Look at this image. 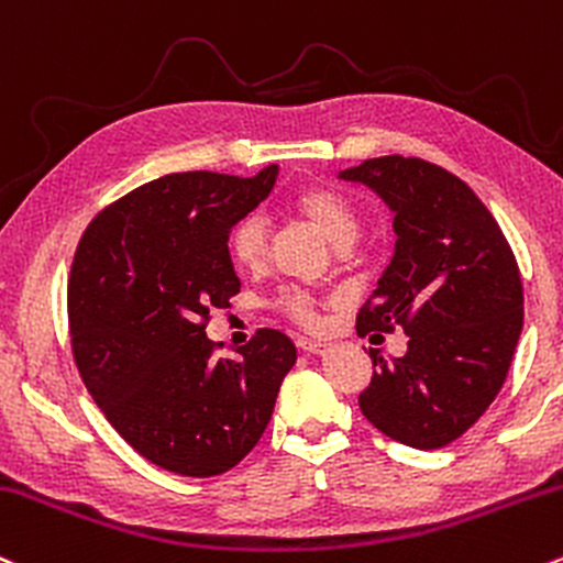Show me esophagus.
I'll list each match as a JSON object with an SVG mask.
<instances>
[{
	"label": "esophagus",
	"instance_id": "obj_1",
	"mask_svg": "<svg viewBox=\"0 0 563 563\" xmlns=\"http://www.w3.org/2000/svg\"><path fill=\"white\" fill-rule=\"evenodd\" d=\"M299 344L301 350L312 352V355H323L325 350H329V342H323V339H310V336H299Z\"/></svg>",
	"mask_w": 563,
	"mask_h": 563
}]
</instances>
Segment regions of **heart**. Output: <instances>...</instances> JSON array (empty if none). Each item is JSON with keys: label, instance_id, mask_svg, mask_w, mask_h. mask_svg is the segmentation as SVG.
<instances>
[{"label": "heart", "instance_id": "heart-1", "mask_svg": "<svg viewBox=\"0 0 563 563\" xmlns=\"http://www.w3.org/2000/svg\"><path fill=\"white\" fill-rule=\"evenodd\" d=\"M294 211L312 221L333 245H350L355 240L357 230H361V216H357L355 206L350 197L342 191L314 184V187H305L294 195L291 200ZM227 253H230L232 264L238 269H262L267 264V230H264L262 219L256 216H245L227 234ZM277 307L296 320V323L314 329L320 323L318 310H314L310 294L301 288H283L277 294Z\"/></svg>", "mask_w": 563, "mask_h": 563}]
</instances>
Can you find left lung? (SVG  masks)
I'll use <instances>...</instances> for the list:
<instances>
[{
	"instance_id": "left-lung-1",
	"label": "left lung",
	"mask_w": 563,
	"mask_h": 563,
	"mask_svg": "<svg viewBox=\"0 0 563 563\" xmlns=\"http://www.w3.org/2000/svg\"><path fill=\"white\" fill-rule=\"evenodd\" d=\"M339 178L372 187L393 208L398 234L357 333L409 336L400 357L372 350L376 372L357 404L393 441L441 449L503 390L523 325L518 262L489 208L441 165L387 154Z\"/></svg>"
}]
</instances>
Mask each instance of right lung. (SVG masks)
<instances>
[{
    "label": "right lung",
    "instance_id": "obj_1",
    "mask_svg": "<svg viewBox=\"0 0 563 563\" xmlns=\"http://www.w3.org/2000/svg\"><path fill=\"white\" fill-rule=\"evenodd\" d=\"M189 170L154 178L96 213L69 272L77 372L111 428L152 465L211 478L238 465L267 430L291 339L258 329L238 357H216L213 310L240 294L227 234L275 187Z\"/></svg>",
    "mask_w": 563,
    "mask_h": 563
}]
</instances>
